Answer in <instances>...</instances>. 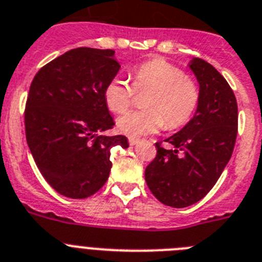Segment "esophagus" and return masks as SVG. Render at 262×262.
Wrapping results in <instances>:
<instances>
[{
  "instance_id": "esophagus-1",
  "label": "esophagus",
  "mask_w": 262,
  "mask_h": 262,
  "mask_svg": "<svg viewBox=\"0 0 262 262\" xmlns=\"http://www.w3.org/2000/svg\"><path fill=\"white\" fill-rule=\"evenodd\" d=\"M138 142H140V140H138V138H135V137L129 138V145H132V146H133V145H137Z\"/></svg>"
}]
</instances>
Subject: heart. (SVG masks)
<instances>
[{
  "label": "heart",
  "instance_id": "obj_1",
  "mask_svg": "<svg viewBox=\"0 0 262 262\" xmlns=\"http://www.w3.org/2000/svg\"><path fill=\"white\" fill-rule=\"evenodd\" d=\"M132 86L114 77L104 89V100L113 113L126 111L137 93H146L145 109L130 111L117 118L118 130L129 137L155 133L162 127L179 129L188 124L201 100L199 82L164 58L145 61L130 70Z\"/></svg>",
  "mask_w": 262,
  "mask_h": 262
}]
</instances>
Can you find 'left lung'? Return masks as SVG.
<instances>
[{"label": "left lung", "instance_id": "1", "mask_svg": "<svg viewBox=\"0 0 262 262\" xmlns=\"http://www.w3.org/2000/svg\"><path fill=\"white\" fill-rule=\"evenodd\" d=\"M201 89L194 117L165 142H156L157 155L145 169V180L158 201L186 208L204 199L214 186L232 157L238 129L236 96L217 69L193 58Z\"/></svg>", "mask_w": 262, "mask_h": 262}]
</instances>
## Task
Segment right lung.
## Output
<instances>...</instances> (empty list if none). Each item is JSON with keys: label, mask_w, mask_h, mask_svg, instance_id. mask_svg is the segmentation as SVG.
I'll list each match as a JSON object with an SVG mask.
<instances>
[{"label": "right lung", "mask_w": 262, "mask_h": 262, "mask_svg": "<svg viewBox=\"0 0 262 262\" xmlns=\"http://www.w3.org/2000/svg\"><path fill=\"white\" fill-rule=\"evenodd\" d=\"M120 63L114 50L77 48L48 62L30 83L25 105L26 142L37 168L56 192L86 199L109 179L113 146L125 136H101L114 121L104 100Z\"/></svg>", "instance_id": "right-lung-1"}]
</instances>
